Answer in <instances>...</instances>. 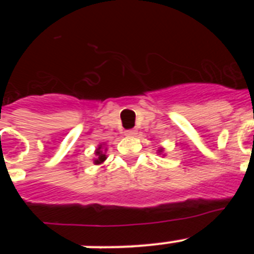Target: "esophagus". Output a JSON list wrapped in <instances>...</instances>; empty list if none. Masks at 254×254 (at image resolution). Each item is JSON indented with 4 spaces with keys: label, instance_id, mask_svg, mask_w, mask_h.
Returning <instances> with one entry per match:
<instances>
[{
    "label": "esophagus",
    "instance_id": "1",
    "mask_svg": "<svg viewBox=\"0 0 254 254\" xmlns=\"http://www.w3.org/2000/svg\"><path fill=\"white\" fill-rule=\"evenodd\" d=\"M136 134V129H127L126 131V136H134Z\"/></svg>",
    "mask_w": 254,
    "mask_h": 254
}]
</instances>
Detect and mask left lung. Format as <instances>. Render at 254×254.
<instances>
[{
	"instance_id": "1",
	"label": "left lung",
	"mask_w": 254,
	"mask_h": 254,
	"mask_svg": "<svg viewBox=\"0 0 254 254\" xmlns=\"http://www.w3.org/2000/svg\"><path fill=\"white\" fill-rule=\"evenodd\" d=\"M158 151H159V152H163V149H159Z\"/></svg>"
}]
</instances>
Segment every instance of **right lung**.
I'll list each match as a JSON object with an SVG mask.
<instances>
[{"label": "right lung", "instance_id": "right-lung-1", "mask_svg": "<svg viewBox=\"0 0 254 254\" xmlns=\"http://www.w3.org/2000/svg\"><path fill=\"white\" fill-rule=\"evenodd\" d=\"M95 155H96V158L94 159V164H95V165H99V164L104 163V160L107 159V155L102 151V145H99V147L96 149Z\"/></svg>", "mask_w": 254, "mask_h": 254}]
</instances>
